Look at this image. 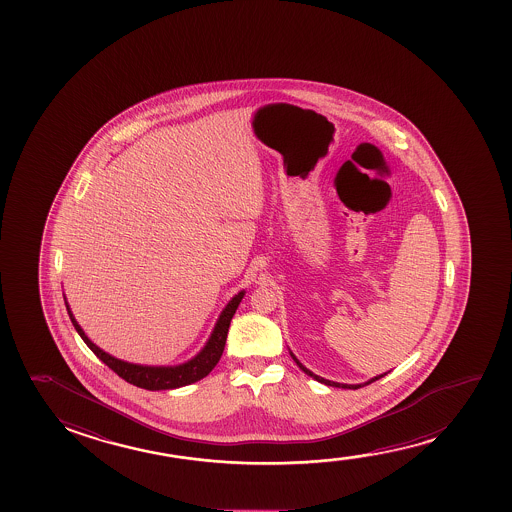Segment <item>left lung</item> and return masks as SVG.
<instances>
[{
	"label": "left lung",
	"mask_w": 512,
	"mask_h": 512,
	"mask_svg": "<svg viewBox=\"0 0 512 512\" xmlns=\"http://www.w3.org/2000/svg\"><path fill=\"white\" fill-rule=\"evenodd\" d=\"M290 355H292V353H290ZM292 358H294L295 364L299 365L302 371L306 372L308 376H311V378L316 379V381H320V383H323V385L336 386V388H353V390H357V388H360V386L371 385L372 381H376V379L383 378V376H386V374H388V372H385V374H381V376H376V378H372L371 381H367V383H364V385H341V383H334V381H329V379H323L320 378V376H316V374H313V372L308 371V369H306V367H304V365H302L301 362H299V360H297V358L294 357V355H292Z\"/></svg>",
	"instance_id": "8db88e82"
}]
</instances>
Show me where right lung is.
Here are the masks:
<instances>
[{"instance_id": "1", "label": "right lung", "mask_w": 512, "mask_h": 512, "mask_svg": "<svg viewBox=\"0 0 512 512\" xmlns=\"http://www.w3.org/2000/svg\"><path fill=\"white\" fill-rule=\"evenodd\" d=\"M243 295H245L243 292H239L225 306L222 315L218 318L217 327L213 330L210 341L204 346V350L196 358H192L190 362H187V364L178 365V367H143V365L127 364V362L110 357L108 353L99 350L96 344L89 341V337L85 336L84 330L80 329V325L75 322V318L71 315L68 304H66V309H68V315H70L73 327L77 329L80 337L84 339V343L91 348L92 353L101 362H105L115 374H119L120 378L126 379L127 383H131V385L145 388V390H173V388L196 383L199 379L206 378L213 371V367L218 364V360H220L222 353H224L229 325H231L232 316L236 313Z\"/></svg>"}]
</instances>
